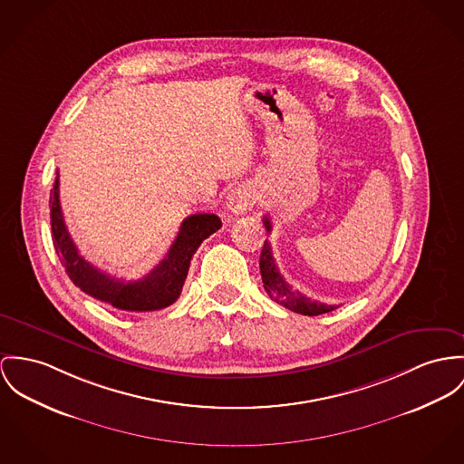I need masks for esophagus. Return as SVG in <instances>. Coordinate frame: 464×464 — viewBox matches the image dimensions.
I'll return each mask as SVG.
<instances>
[{
  "mask_svg": "<svg viewBox=\"0 0 464 464\" xmlns=\"http://www.w3.org/2000/svg\"><path fill=\"white\" fill-rule=\"evenodd\" d=\"M256 203L254 199V192L249 187H235L227 198H226V207L231 214L242 215L249 210L250 207Z\"/></svg>",
  "mask_w": 464,
  "mask_h": 464,
  "instance_id": "obj_1",
  "label": "esophagus"
}]
</instances>
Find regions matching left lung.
Returning <instances> with one entry per match:
<instances>
[{"mask_svg":"<svg viewBox=\"0 0 464 464\" xmlns=\"http://www.w3.org/2000/svg\"><path fill=\"white\" fill-rule=\"evenodd\" d=\"M263 222H265L266 231L270 233L272 231L270 220L265 217ZM259 270H261V279H263V285H265V291L268 293V296L285 309L304 314V316H318V314H324V313H330L335 309V305H326V304H321L316 300H311L309 296L302 295L300 291H296L287 285L276 265V259L272 256V247L266 240H265V246H263L261 256H259Z\"/></svg>","mask_w":464,"mask_h":464,"instance_id":"left-lung-1","label":"left lung"}]
</instances>
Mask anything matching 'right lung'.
Wrapping results in <instances>:
<instances>
[{
  "instance_id": "1",
  "label": "right lung",
  "mask_w": 464,
  "mask_h": 464,
  "mask_svg": "<svg viewBox=\"0 0 464 464\" xmlns=\"http://www.w3.org/2000/svg\"><path fill=\"white\" fill-rule=\"evenodd\" d=\"M53 242L72 283L86 295L127 313H150L169 307L179 300L188 274L190 259L205 238L215 233L222 222L214 214H194L179 226V237L166 257L138 281L111 277L88 263L72 242L60 207V179L56 173L49 196Z\"/></svg>"
}]
</instances>
